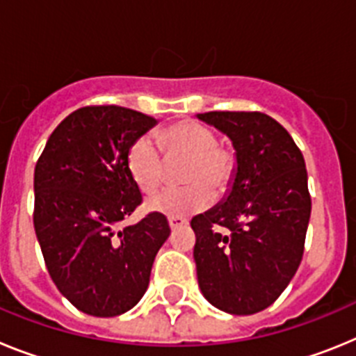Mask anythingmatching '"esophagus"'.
I'll use <instances>...</instances> for the list:
<instances>
[{
    "mask_svg": "<svg viewBox=\"0 0 356 356\" xmlns=\"http://www.w3.org/2000/svg\"><path fill=\"white\" fill-rule=\"evenodd\" d=\"M185 225H187V219L184 217H169V228L171 229H178Z\"/></svg>",
    "mask_w": 356,
    "mask_h": 356,
    "instance_id": "34e87169",
    "label": "esophagus"
}]
</instances>
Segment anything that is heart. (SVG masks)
I'll use <instances>...</instances> for the list:
<instances>
[{
	"label": "heart",
	"mask_w": 356,
	"mask_h": 356,
	"mask_svg": "<svg viewBox=\"0 0 356 356\" xmlns=\"http://www.w3.org/2000/svg\"><path fill=\"white\" fill-rule=\"evenodd\" d=\"M165 156L187 159L180 180L187 187L168 188L146 201L149 212L169 217H185L201 212L212 203V193L228 188L235 169V159L225 147L217 146V134L197 121H181L159 134ZM127 168L131 180L144 194L155 193L163 180V159L149 137H140L128 149Z\"/></svg>",
	"instance_id": "b5f03b06"
}]
</instances>
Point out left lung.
<instances>
[{
  "mask_svg": "<svg viewBox=\"0 0 356 356\" xmlns=\"http://www.w3.org/2000/svg\"><path fill=\"white\" fill-rule=\"evenodd\" d=\"M235 169L225 197L194 216L197 285L210 305L250 316L276 301L300 267L312 210L305 159L289 131L260 112H207Z\"/></svg>",
  "mask_w": 356,
  "mask_h": 356,
  "instance_id": "obj_1",
  "label": "left lung"
}]
</instances>
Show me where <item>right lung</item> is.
<instances>
[{"label": "right lung", "instance_id": "1", "mask_svg": "<svg viewBox=\"0 0 356 356\" xmlns=\"http://www.w3.org/2000/svg\"><path fill=\"white\" fill-rule=\"evenodd\" d=\"M156 119L83 106L49 135L35 165L33 226L53 284L78 310L114 317L139 303L171 229L162 213L118 225L140 205L127 155Z\"/></svg>", "mask_w": 356, "mask_h": 356}]
</instances>
